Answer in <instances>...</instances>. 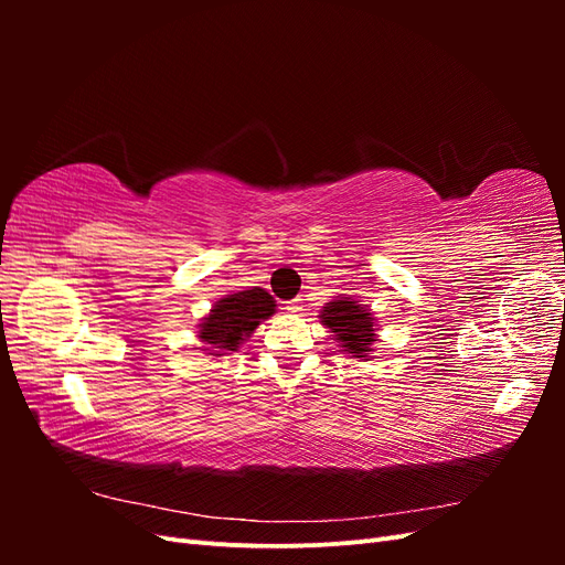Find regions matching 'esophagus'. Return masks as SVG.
<instances>
[{"label":"esophagus","mask_w":565,"mask_h":565,"mask_svg":"<svg viewBox=\"0 0 565 565\" xmlns=\"http://www.w3.org/2000/svg\"><path fill=\"white\" fill-rule=\"evenodd\" d=\"M282 309H285L287 313H299V311L303 309V303H301V299H292V301H285Z\"/></svg>","instance_id":"esophagus-1"}]
</instances>
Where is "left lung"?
<instances>
[{
	"mask_svg": "<svg viewBox=\"0 0 565 565\" xmlns=\"http://www.w3.org/2000/svg\"><path fill=\"white\" fill-rule=\"evenodd\" d=\"M320 322L324 328H330L332 337L339 341V347L347 353H353V358H361V361H367V353L372 351V341H377L374 337V318L365 309L363 303L353 301L351 297H339L332 299L330 303L322 306Z\"/></svg>",
	"mask_w": 565,
	"mask_h": 565,
	"instance_id": "1",
	"label": "left lung"
}]
</instances>
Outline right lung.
<instances>
[{
  "label": "right lung",
  "instance_id": "1",
  "mask_svg": "<svg viewBox=\"0 0 565 565\" xmlns=\"http://www.w3.org/2000/svg\"><path fill=\"white\" fill-rule=\"evenodd\" d=\"M276 301L264 287L243 289L218 299L210 316L200 322L198 337L210 355H224V351H237L243 341L256 330V324L273 316Z\"/></svg>",
  "mask_w": 565,
  "mask_h": 565
}]
</instances>
